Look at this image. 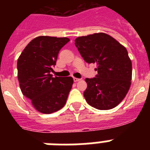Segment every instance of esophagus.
I'll use <instances>...</instances> for the list:
<instances>
[{"label": "esophagus", "instance_id": "esophagus-1", "mask_svg": "<svg viewBox=\"0 0 150 150\" xmlns=\"http://www.w3.org/2000/svg\"><path fill=\"white\" fill-rule=\"evenodd\" d=\"M73 79H74V82H79V81H80V79H78V78H74Z\"/></svg>", "mask_w": 150, "mask_h": 150}]
</instances>
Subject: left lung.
<instances>
[{"label": "left lung", "mask_w": 150, "mask_h": 150, "mask_svg": "<svg viewBox=\"0 0 150 150\" xmlns=\"http://www.w3.org/2000/svg\"><path fill=\"white\" fill-rule=\"evenodd\" d=\"M75 44L86 62L97 66L96 78L85 79L87 88L83 95L86 102L98 110L117 107L132 83V61L126 48L103 33L79 36Z\"/></svg>", "instance_id": "8db88e82"}]
</instances>
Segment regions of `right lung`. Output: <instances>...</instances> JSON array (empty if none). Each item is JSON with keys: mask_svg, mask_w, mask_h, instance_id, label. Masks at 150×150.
Masks as SVG:
<instances>
[{"mask_svg": "<svg viewBox=\"0 0 150 150\" xmlns=\"http://www.w3.org/2000/svg\"><path fill=\"white\" fill-rule=\"evenodd\" d=\"M67 37L37 36L25 47L18 59V79L22 94L36 110L51 114L65 105L74 80L71 77H53L61 48Z\"/></svg>", "mask_w": 150, "mask_h": 150, "instance_id": "1", "label": "right lung"}]
</instances>
